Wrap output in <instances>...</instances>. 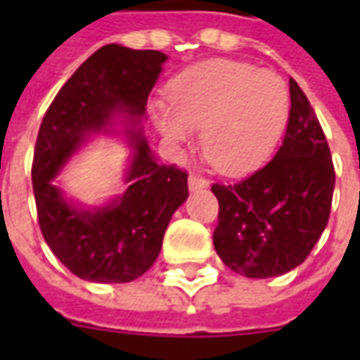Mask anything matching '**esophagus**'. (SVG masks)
Here are the masks:
<instances>
[{
  "instance_id": "esophagus-1",
  "label": "esophagus",
  "mask_w": 360,
  "mask_h": 360,
  "mask_svg": "<svg viewBox=\"0 0 360 360\" xmlns=\"http://www.w3.org/2000/svg\"><path fill=\"white\" fill-rule=\"evenodd\" d=\"M208 187V179L206 177H202V175H188V188L191 191H195V188H204Z\"/></svg>"
}]
</instances>
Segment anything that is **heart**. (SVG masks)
<instances>
[{"label":"heart","instance_id":"1","mask_svg":"<svg viewBox=\"0 0 360 360\" xmlns=\"http://www.w3.org/2000/svg\"><path fill=\"white\" fill-rule=\"evenodd\" d=\"M285 81L270 69L233 59H210L177 75L167 105L154 121L165 141L183 148L200 129L202 154L224 173L249 172L278 144L289 119Z\"/></svg>","mask_w":360,"mask_h":360}]
</instances>
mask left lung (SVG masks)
<instances>
[{"instance_id": "obj_1", "label": "left lung", "mask_w": 360, "mask_h": 360, "mask_svg": "<svg viewBox=\"0 0 360 360\" xmlns=\"http://www.w3.org/2000/svg\"><path fill=\"white\" fill-rule=\"evenodd\" d=\"M289 94L287 131L276 156L239 183L212 185L219 202L216 252L247 278H274L302 264L330 218L335 185L330 146L293 79Z\"/></svg>"}]
</instances>
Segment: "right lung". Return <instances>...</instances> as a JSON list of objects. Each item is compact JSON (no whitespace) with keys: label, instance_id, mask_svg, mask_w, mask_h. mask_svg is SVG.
I'll list each match as a JSON object with an SVG mask.
<instances>
[{"label":"right lung","instance_id":"right-lung-1","mask_svg":"<svg viewBox=\"0 0 360 360\" xmlns=\"http://www.w3.org/2000/svg\"><path fill=\"white\" fill-rule=\"evenodd\" d=\"M165 59L162 51L108 44L75 71L44 115L32 160L38 224L51 252L77 278L96 283L141 278L156 262L173 212L187 200V172L158 164L148 142L134 133ZM115 115L134 127L129 187L103 209L79 211L51 179L82 141Z\"/></svg>","mask_w":360,"mask_h":360}]
</instances>
